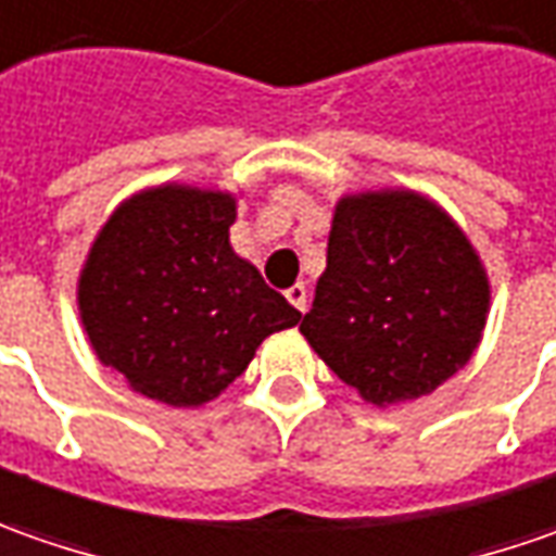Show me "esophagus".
Instances as JSON below:
<instances>
[{"label":"esophagus","instance_id":"obj_1","mask_svg":"<svg viewBox=\"0 0 556 556\" xmlns=\"http://www.w3.org/2000/svg\"><path fill=\"white\" fill-rule=\"evenodd\" d=\"M286 301H289L295 311H301V314H304V307H307V289H304L301 282L289 286V289H286Z\"/></svg>","mask_w":556,"mask_h":556}]
</instances>
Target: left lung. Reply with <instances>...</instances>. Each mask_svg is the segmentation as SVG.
Returning <instances> with one entry per match:
<instances>
[{
  "instance_id": "obj_1",
  "label": "left lung",
  "mask_w": 556,
  "mask_h": 556,
  "mask_svg": "<svg viewBox=\"0 0 556 556\" xmlns=\"http://www.w3.org/2000/svg\"><path fill=\"white\" fill-rule=\"evenodd\" d=\"M486 311V274L443 208L406 190L363 193L338 202L301 332L344 384L384 406L462 369Z\"/></svg>"
}]
</instances>
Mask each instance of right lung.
Wrapping results in <instances>:
<instances>
[{"label": "right lung", "mask_w": 556, "mask_h": 556, "mask_svg": "<svg viewBox=\"0 0 556 556\" xmlns=\"http://www.w3.org/2000/svg\"><path fill=\"white\" fill-rule=\"evenodd\" d=\"M237 202L193 187L125 200L91 245L79 311L101 363L165 406H200L301 314L230 249Z\"/></svg>", "instance_id": "add662e5"}]
</instances>
